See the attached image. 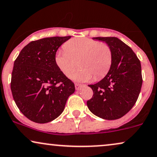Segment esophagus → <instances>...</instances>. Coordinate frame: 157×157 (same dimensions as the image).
I'll return each mask as SVG.
<instances>
[{
    "mask_svg": "<svg viewBox=\"0 0 157 157\" xmlns=\"http://www.w3.org/2000/svg\"><path fill=\"white\" fill-rule=\"evenodd\" d=\"M82 85L79 84V83H76V84H75V89H76L77 90H80V88H81V87H82Z\"/></svg>",
    "mask_w": 157,
    "mask_h": 157,
    "instance_id": "34e87169",
    "label": "esophagus"
}]
</instances>
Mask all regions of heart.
Listing matches in <instances>:
<instances>
[{
	"label": "heart",
	"instance_id": "b5f03b06",
	"mask_svg": "<svg viewBox=\"0 0 157 157\" xmlns=\"http://www.w3.org/2000/svg\"><path fill=\"white\" fill-rule=\"evenodd\" d=\"M65 50H59L55 62L63 74L70 77L78 66L81 68L72 76L76 81L99 80L109 70L112 52L106 43L88 37H77L65 43Z\"/></svg>",
	"mask_w": 157,
	"mask_h": 157
}]
</instances>
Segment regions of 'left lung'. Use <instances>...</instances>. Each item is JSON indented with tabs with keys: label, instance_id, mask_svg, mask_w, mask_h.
<instances>
[{
	"label": "left lung",
	"instance_id": "1",
	"mask_svg": "<svg viewBox=\"0 0 157 157\" xmlns=\"http://www.w3.org/2000/svg\"><path fill=\"white\" fill-rule=\"evenodd\" d=\"M112 52V62L107 75L94 85H89L93 96L87 101L89 110L98 117L117 120L136 104L142 86L140 61L131 48L115 37H97Z\"/></svg>",
	"mask_w": 157,
	"mask_h": 157
}]
</instances>
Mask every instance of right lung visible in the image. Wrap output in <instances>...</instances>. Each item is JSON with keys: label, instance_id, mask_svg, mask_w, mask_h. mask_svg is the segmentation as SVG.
Listing matches in <instances>:
<instances>
[{"label": "right lung", "instance_id": "add662e5", "mask_svg": "<svg viewBox=\"0 0 157 157\" xmlns=\"http://www.w3.org/2000/svg\"><path fill=\"white\" fill-rule=\"evenodd\" d=\"M71 36L32 41L19 53L11 75V90L20 112L29 120L47 123L64 109L75 85L58 68L55 56Z\"/></svg>", "mask_w": 157, "mask_h": 157}]
</instances>
